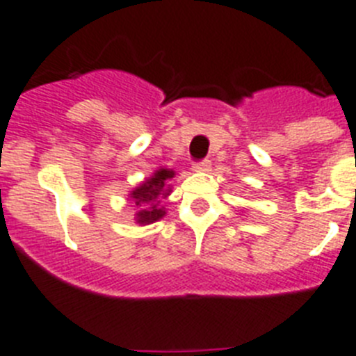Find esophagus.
<instances>
[{
  "mask_svg": "<svg viewBox=\"0 0 356 356\" xmlns=\"http://www.w3.org/2000/svg\"><path fill=\"white\" fill-rule=\"evenodd\" d=\"M209 168H211V161H208V159L199 161V163H195V165H193V170H195V172H208Z\"/></svg>",
  "mask_w": 356,
  "mask_h": 356,
  "instance_id": "obj_1",
  "label": "esophagus"
}]
</instances>
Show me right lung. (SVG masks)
I'll list each match as a JSON object with an SVG mask.
<instances>
[{"mask_svg":"<svg viewBox=\"0 0 356 356\" xmlns=\"http://www.w3.org/2000/svg\"><path fill=\"white\" fill-rule=\"evenodd\" d=\"M174 170L159 168L154 172L148 179H145L140 186L131 191V199L134 200L136 208V222L140 225L154 224L159 218L166 215L165 208L161 206V200L170 195L168 181L174 177Z\"/></svg>","mask_w":356,"mask_h":356,"instance_id":"right-lung-1","label":"right lung"}]
</instances>
